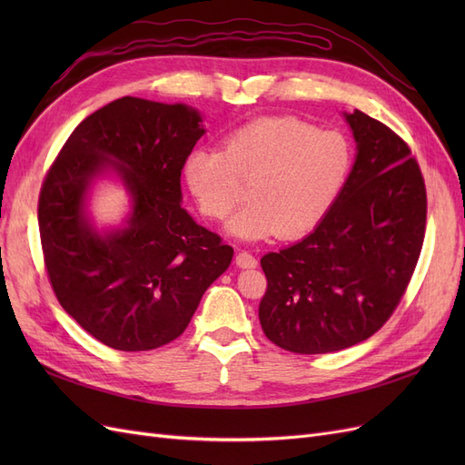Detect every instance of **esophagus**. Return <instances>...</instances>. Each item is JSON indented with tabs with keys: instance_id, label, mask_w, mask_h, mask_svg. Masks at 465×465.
<instances>
[{
	"instance_id": "esophagus-1",
	"label": "esophagus",
	"mask_w": 465,
	"mask_h": 465,
	"mask_svg": "<svg viewBox=\"0 0 465 465\" xmlns=\"http://www.w3.org/2000/svg\"><path fill=\"white\" fill-rule=\"evenodd\" d=\"M236 265L242 267V270H250V267H256L258 265V260H256V256H252L250 252L241 250L236 254Z\"/></svg>"
}]
</instances>
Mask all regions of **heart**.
Wrapping results in <instances>:
<instances>
[{
  "label": "heart",
  "instance_id": "obj_1",
  "mask_svg": "<svg viewBox=\"0 0 465 465\" xmlns=\"http://www.w3.org/2000/svg\"><path fill=\"white\" fill-rule=\"evenodd\" d=\"M349 139L292 116L252 120L224 139V147L193 149L184 164L188 188L205 217L223 219L250 184V203L227 221L242 241L277 232L312 231L340 200L353 173Z\"/></svg>",
  "mask_w": 465,
  "mask_h": 465
}]
</instances>
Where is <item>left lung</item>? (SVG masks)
Masks as SVG:
<instances>
[{
  "label": "left lung",
  "instance_id": "left-lung-1",
  "mask_svg": "<svg viewBox=\"0 0 465 465\" xmlns=\"http://www.w3.org/2000/svg\"><path fill=\"white\" fill-rule=\"evenodd\" d=\"M345 120L357 159L340 200L301 242L260 262L262 330L291 353L369 340L398 308L425 241L427 190L411 149L361 110Z\"/></svg>",
  "mask_w": 465,
  "mask_h": 465
}]
</instances>
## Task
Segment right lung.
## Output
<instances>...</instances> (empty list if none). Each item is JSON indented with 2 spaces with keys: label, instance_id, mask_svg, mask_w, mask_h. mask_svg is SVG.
Segmentation results:
<instances>
[{
  "label": "right lung",
  "instance_id": "add662e5",
  "mask_svg": "<svg viewBox=\"0 0 465 465\" xmlns=\"http://www.w3.org/2000/svg\"><path fill=\"white\" fill-rule=\"evenodd\" d=\"M205 134L198 110L122 96L67 137L42 182L38 229L64 311L101 343L151 351L184 333L232 248L180 205V176ZM116 172L133 198L124 227L98 233L84 213L92 180Z\"/></svg>",
  "mask_w": 465,
  "mask_h": 465
}]
</instances>
